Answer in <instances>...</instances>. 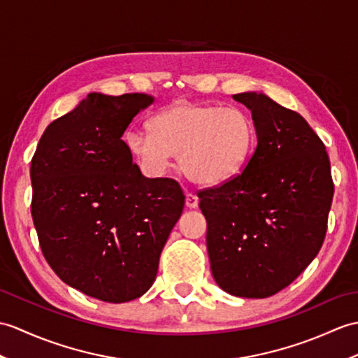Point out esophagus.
I'll return each mask as SVG.
<instances>
[{"mask_svg":"<svg viewBox=\"0 0 358 358\" xmlns=\"http://www.w3.org/2000/svg\"><path fill=\"white\" fill-rule=\"evenodd\" d=\"M186 206L189 207V209H195V207L198 206V196L192 192H187L186 194Z\"/></svg>","mask_w":358,"mask_h":358,"instance_id":"esophagus-1","label":"esophagus"}]
</instances>
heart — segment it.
<instances>
[{"label":"heart","instance_id":"heart-1","mask_svg":"<svg viewBox=\"0 0 358 358\" xmlns=\"http://www.w3.org/2000/svg\"><path fill=\"white\" fill-rule=\"evenodd\" d=\"M151 131L131 129L127 145L143 168L162 173L172 154H180L182 173L199 185L222 182L244 168L256 128L250 114L238 106L180 101L155 114Z\"/></svg>","mask_w":358,"mask_h":358}]
</instances>
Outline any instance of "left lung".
I'll use <instances>...</instances> for the list:
<instances>
[{"instance_id":"left-lung-1","label":"left lung","mask_w":358,"mask_h":358,"mask_svg":"<svg viewBox=\"0 0 358 358\" xmlns=\"http://www.w3.org/2000/svg\"><path fill=\"white\" fill-rule=\"evenodd\" d=\"M252 111L257 146L244 171L198 192L213 279L224 292L264 299L317 256L334 185L325 145L301 114L262 91L234 94Z\"/></svg>"}]
</instances>
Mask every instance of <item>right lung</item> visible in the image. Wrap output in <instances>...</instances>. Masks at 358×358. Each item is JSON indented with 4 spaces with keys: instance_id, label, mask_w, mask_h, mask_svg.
I'll list each match as a JSON object with an SVG mask.
<instances>
[{
    "instance_id": "add662e5",
    "label": "right lung",
    "mask_w": 358,
    "mask_h": 358,
    "mask_svg": "<svg viewBox=\"0 0 358 358\" xmlns=\"http://www.w3.org/2000/svg\"><path fill=\"white\" fill-rule=\"evenodd\" d=\"M154 97L90 93L56 119L31 159V217L43 253L66 285L122 303L152 287L185 194L146 178L122 140Z\"/></svg>"
}]
</instances>
